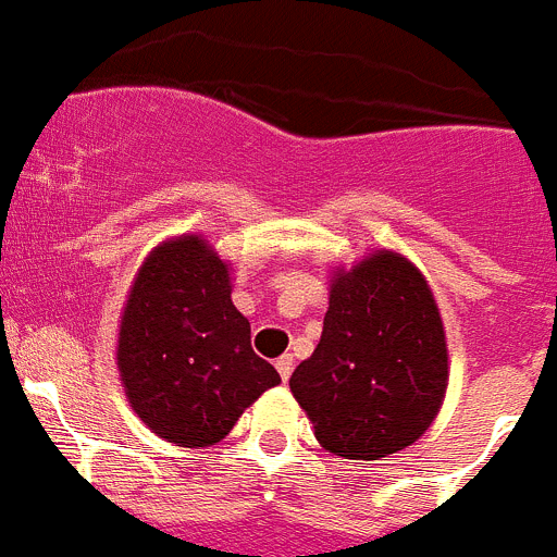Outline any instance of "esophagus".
<instances>
[{
	"label": "esophagus",
	"mask_w": 557,
	"mask_h": 557,
	"mask_svg": "<svg viewBox=\"0 0 557 557\" xmlns=\"http://www.w3.org/2000/svg\"><path fill=\"white\" fill-rule=\"evenodd\" d=\"M277 372H280V377L283 380H288L290 377V372H294V358H290V355H283V358H277Z\"/></svg>",
	"instance_id": "obj_1"
}]
</instances>
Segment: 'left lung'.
Here are the masks:
<instances>
[{
	"mask_svg": "<svg viewBox=\"0 0 557 557\" xmlns=\"http://www.w3.org/2000/svg\"><path fill=\"white\" fill-rule=\"evenodd\" d=\"M315 441L349 460L410 447L447 391V341L422 272L394 252L338 274L319 347L290 374Z\"/></svg>",
	"mask_w": 557,
	"mask_h": 557,
	"instance_id": "obj_1",
	"label": "left lung"
}]
</instances>
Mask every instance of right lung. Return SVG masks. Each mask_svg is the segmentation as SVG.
Masks as SVG:
<instances>
[{
  "instance_id": "1",
  "label": "right lung",
  "mask_w": 557,
  "mask_h": 557,
  "mask_svg": "<svg viewBox=\"0 0 557 557\" xmlns=\"http://www.w3.org/2000/svg\"><path fill=\"white\" fill-rule=\"evenodd\" d=\"M119 369L135 413L177 447H210L280 383L252 349L230 274L197 238L154 249L135 277L119 333Z\"/></svg>"
}]
</instances>
